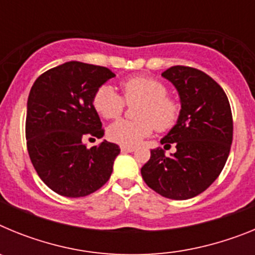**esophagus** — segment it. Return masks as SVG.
<instances>
[{"mask_svg":"<svg viewBox=\"0 0 255 255\" xmlns=\"http://www.w3.org/2000/svg\"><path fill=\"white\" fill-rule=\"evenodd\" d=\"M135 150V148H132V147H121V152L123 153H131V152H134Z\"/></svg>","mask_w":255,"mask_h":255,"instance_id":"1","label":"esophagus"}]
</instances>
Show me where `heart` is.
Listing matches in <instances>:
<instances>
[{
  "label": "heart",
  "mask_w": 255,
  "mask_h": 255,
  "mask_svg": "<svg viewBox=\"0 0 255 255\" xmlns=\"http://www.w3.org/2000/svg\"><path fill=\"white\" fill-rule=\"evenodd\" d=\"M124 98L128 105L140 103L136 119L139 121L119 120L107 129L108 139L124 147H135L148 138L154 128L166 131L176 125L180 117V103L168 97L167 87L157 79L135 76L123 83ZM93 107L105 119H116L125 107L123 97L111 85L105 84L93 96Z\"/></svg>",
  "instance_id": "b5f03b06"
}]
</instances>
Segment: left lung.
<instances>
[{"label":"left lung","instance_id":"left-lung-1","mask_svg":"<svg viewBox=\"0 0 255 255\" xmlns=\"http://www.w3.org/2000/svg\"><path fill=\"white\" fill-rule=\"evenodd\" d=\"M162 76L176 88L180 117L161 139L176 145L170 157L162 148L150 149L141 167L150 189L168 199L184 200L203 193L221 173L233 143V115L224 89L209 75L188 66H172Z\"/></svg>","mask_w":255,"mask_h":255}]
</instances>
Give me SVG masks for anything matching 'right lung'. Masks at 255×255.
I'll list each match as a JSON object with an SVG mask.
<instances>
[{
	"mask_svg": "<svg viewBox=\"0 0 255 255\" xmlns=\"http://www.w3.org/2000/svg\"><path fill=\"white\" fill-rule=\"evenodd\" d=\"M103 66L69 61L34 82L26 105V145L38 176L67 198L89 195L111 176L120 148L103 140L89 148L87 136L102 138V123L93 96L114 78Z\"/></svg>",
	"mask_w": 255,
	"mask_h": 255,
	"instance_id": "obj_1",
	"label": "right lung"
}]
</instances>
